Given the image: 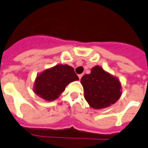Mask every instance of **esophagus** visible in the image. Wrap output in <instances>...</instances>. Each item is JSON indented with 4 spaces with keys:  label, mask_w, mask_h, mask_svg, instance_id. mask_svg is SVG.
Wrapping results in <instances>:
<instances>
[{
    "label": "esophagus",
    "mask_w": 148,
    "mask_h": 148,
    "mask_svg": "<svg viewBox=\"0 0 148 148\" xmlns=\"http://www.w3.org/2000/svg\"><path fill=\"white\" fill-rule=\"evenodd\" d=\"M78 76H79V79H81V78H82V74H79V75H78Z\"/></svg>",
    "instance_id": "obj_1"
}]
</instances>
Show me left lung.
<instances>
[{"instance_id":"8db88e82","label":"left lung","mask_w":148,"mask_h":148,"mask_svg":"<svg viewBox=\"0 0 148 148\" xmlns=\"http://www.w3.org/2000/svg\"><path fill=\"white\" fill-rule=\"evenodd\" d=\"M84 97L92 108L103 109L115 103L121 96V84L117 78L94 66L90 74L81 79Z\"/></svg>"}]
</instances>
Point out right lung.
<instances>
[{
    "instance_id": "add662e5",
    "label": "right lung",
    "mask_w": 148,
    "mask_h": 148,
    "mask_svg": "<svg viewBox=\"0 0 148 148\" xmlns=\"http://www.w3.org/2000/svg\"><path fill=\"white\" fill-rule=\"evenodd\" d=\"M79 80L74 69L68 65H56L41 73L35 79L34 92L47 101L57 99L70 82Z\"/></svg>"
}]
</instances>
